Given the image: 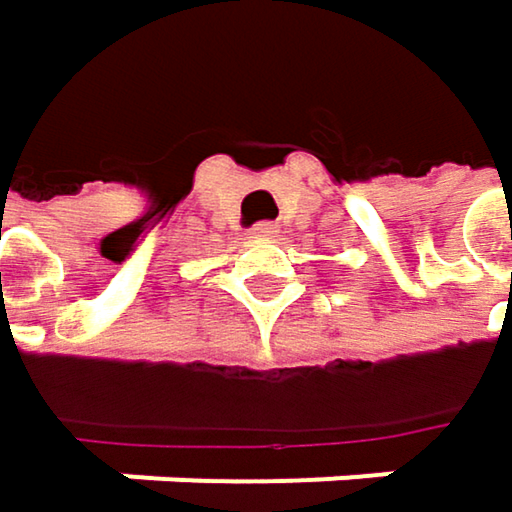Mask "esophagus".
<instances>
[{"label":"esophagus","mask_w":512,"mask_h":512,"mask_svg":"<svg viewBox=\"0 0 512 512\" xmlns=\"http://www.w3.org/2000/svg\"><path fill=\"white\" fill-rule=\"evenodd\" d=\"M276 233L274 224H256L253 230H250V236L253 238H271Z\"/></svg>","instance_id":"34e87169"}]
</instances>
